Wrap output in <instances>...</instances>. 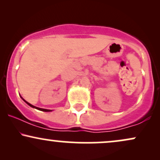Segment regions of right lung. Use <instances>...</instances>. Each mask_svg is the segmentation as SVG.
Wrapping results in <instances>:
<instances>
[{
  "label": "right lung",
  "mask_w": 160,
  "mask_h": 160,
  "mask_svg": "<svg viewBox=\"0 0 160 160\" xmlns=\"http://www.w3.org/2000/svg\"><path fill=\"white\" fill-rule=\"evenodd\" d=\"M24 100V99H23ZM25 101V100H24ZM25 102H26V103L28 104L29 106H31V107L32 108H36V109H38V110H39V111H45V112H48V111H50V110H47V109H43V108H37V107H35V106H34V105H32V104H31L30 103H28V102H27L26 101H25Z\"/></svg>",
  "instance_id": "add662e5"
}]
</instances>
